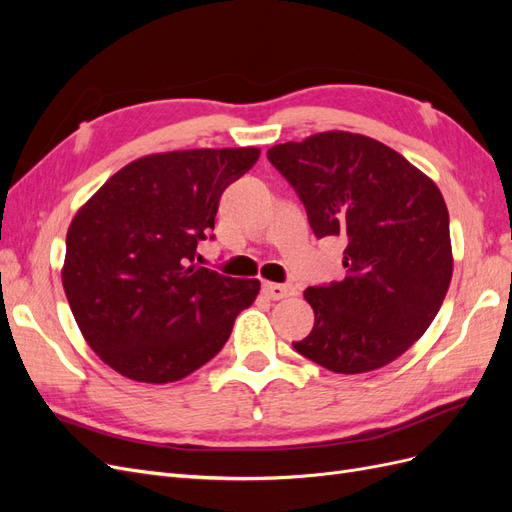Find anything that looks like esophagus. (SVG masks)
<instances>
[{
    "label": "esophagus",
    "mask_w": 512,
    "mask_h": 512,
    "mask_svg": "<svg viewBox=\"0 0 512 512\" xmlns=\"http://www.w3.org/2000/svg\"><path fill=\"white\" fill-rule=\"evenodd\" d=\"M262 292H265L271 301H280V299H286V297H290V294H294V288L286 286V284L262 282Z\"/></svg>",
    "instance_id": "esophagus-1"
}]
</instances>
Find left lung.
Here are the masks:
<instances>
[{"mask_svg": "<svg viewBox=\"0 0 512 512\" xmlns=\"http://www.w3.org/2000/svg\"><path fill=\"white\" fill-rule=\"evenodd\" d=\"M314 235L346 241L342 282L309 286L314 329L292 342L335 374H363L404 354L436 318L453 275L444 198L421 170L374 138L320 132L275 145Z\"/></svg>", "mask_w": 512, "mask_h": 512, "instance_id": "1", "label": "left lung"}]
</instances>
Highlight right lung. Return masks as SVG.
<instances>
[{
  "label": "right lung",
  "mask_w": 512,
  "mask_h": 512,
  "mask_svg": "<svg viewBox=\"0 0 512 512\" xmlns=\"http://www.w3.org/2000/svg\"><path fill=\"white\" fill-rule=\"evenodd\" d=\"M254 147L156 153L123 166L74 215L64 290L100 359L136 382H175L209 363L250 307L258 280L196 267L215 213Z\"/></svg>",
  "instance_id": "add662e5"
}]
</instances>
